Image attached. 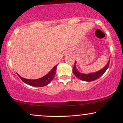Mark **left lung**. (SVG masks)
<instances>
[{
	"label": "left lung",
	"instance_id": "1",
	"mask_svg": "<svg viewBox=\"0 0 123 123\" xmlns=\"http://www.w3.org/2000/svg\"><path fill=\"white\" fill-rule=\"evenodd\" d=\"M109 62L110 59L109 60L108 63L106 64V65L104 68L102 69L99 70L98 72H96L89 73V74H84V73H81L79 72L77 70L76 66V61H75L74 66H73V72L77 78H79L81 80L85 81H92L97 79L99 78L102 74H104V73L105 72L106 70L108 69L109 65Z\"/></svg>",
	"mask_w": 123,
	"mask_h": 123
}]
</instances>
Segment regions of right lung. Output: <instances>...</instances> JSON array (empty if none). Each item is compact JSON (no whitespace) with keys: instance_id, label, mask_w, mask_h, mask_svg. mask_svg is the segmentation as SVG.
Returning a JSON list of instances; mask_svg holds the SVG:
<instances>
[{"instance_id":"right-lung-1","label":"right lung","mask_w":123,"mask_h":123,"mask_svg":"<svg viewBox=\"0 0 123 123\" xmlns=\"http://www.w3.org/2000/svg\"><path fill=\"white\" fill-rule=\"evenodd\" d=\"M57 65H55L54 67L51 70L50 72L47 73L46 75H45L43 77H41V78L37 79L35 80H30V79H26L23 78V77H21L19 74H18V76H19V78L21 79L23 82H24L28 85L33 86V87H42L44 86H47L49 83H51V81L53 80L54 77L55 75L56 70H57Z\"/></svg>"}]
</instances>
